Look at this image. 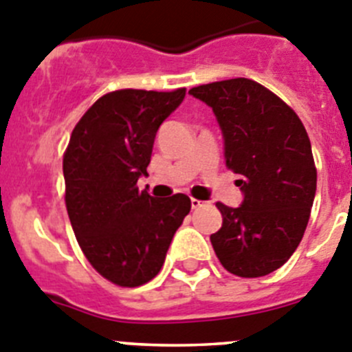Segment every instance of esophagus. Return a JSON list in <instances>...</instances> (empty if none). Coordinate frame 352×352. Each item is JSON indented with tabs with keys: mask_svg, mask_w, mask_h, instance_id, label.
I'll use <instances>...</instances> for the list:
<instances>
[{
	"mask_svg": "<svg viewBox=\"0 0 352 352\" xmlns=\"http://www.w3.org/2000/svg\"><path fill=\"white\" fill-rule=\"evenodd\" d=\"M205 201H201V199H196V198H191V207L192 208H199L204 207Z\"/></svg>",
	"mask_w": 352,
	"mask_h": 352,
	"instance_id": "obj_1",
	"label": "esophagus"
}]
</instances>
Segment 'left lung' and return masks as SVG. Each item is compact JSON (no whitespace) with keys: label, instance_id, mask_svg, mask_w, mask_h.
<instances>
[{"label":"left lung","instance_id":"1","mask_svg":"<svg viewBox=\"0 0 352 352\" xmlns=\"http://www.w3.org/2000/svg\"><path fill=\"white\" fill-rule=\"evenodd\" d=\"M207 103L224 138L226 166L239 175L242 205L217 204L223 226L210 235L221 265L239 277H263L291 258L314 204L316 172L300 117L272 91L230 78L189 91Z\"/></svg>","mask_w":352,"mask_h":352}]
</instances>
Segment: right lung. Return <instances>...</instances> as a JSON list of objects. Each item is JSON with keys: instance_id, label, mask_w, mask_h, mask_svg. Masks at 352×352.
<instances>
[{"instance_id": "obj_1", "label": "right lung", "mask_w": 352, "mask_h": 352, "mask_svg": "<svg viewBox=\"0 0 352 352\" xmlns=\"http://www.w3.org/2000/svg\"><path fill=\"white\" fill-rule=\"evenodd\" d=\"M172 93L121 89L82 116L63 157L66 210L87 261L110 283L137 287L160 274L168 247L191 210L189 196L138 191L156 133L182 103Z\"/></svg>"}]
</instances>
